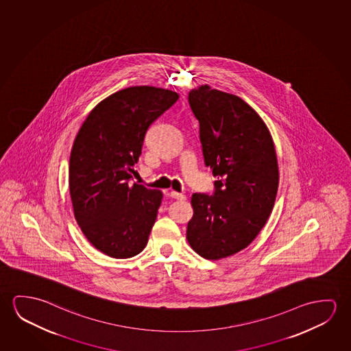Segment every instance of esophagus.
I'll list each match as a JSON object with an SVG mask.
<instances>
[{
	"instance_id": "1",
	"label": "esophagus",
	"mask_w": 351,
	"mask_h": 351,
	"mask_svg": "<svg viewBox=\"0 0 351 351\" xmlns=\"http://www.w3.org/2000/svg\"><path fill=\"white\" fill-rule=\"evenodd\" d=\"M170 197H173V199H186V195H184V193H178V192H176V191H171V192H170Z\"/></svg>"
}]
</instances>
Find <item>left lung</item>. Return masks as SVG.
<instances>
[{
    "mask_svg": "<svg viewBox=\"0 0 351 351\" xmlns=\"http://www.w3.org/2000/svg\"><path fill=\"white\" fill-rule=\"evenodd\" d=\"M199 121L205 167L217 178L214 195L195 193L189 245L208 260L247 248L275 205L280 173L270 131L242 98L202 85L189 93Z\"/></svg>",
    "mask_w": 351,
    "mask_h": 351,
    "instance_id": "1",
    "label": "left lung"
}]
</instances>
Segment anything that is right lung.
I'll use <instances>...</instances> for the list:
<instances>
[{"label":"right lung","mask_w":351,"mask_h":351,"mask_svg":"<svg viewBox=\"0 0 351 351\" xmlns=\"http://www.w3.org/2000/svg\"><path fill=\"white\" fill-rule=\"evenodd\" d=\"M178 99L176 92L128 87L98 103L81 125L69 159L74 216L95 248L115 259L140 254L162 193L131 184L147 131Z\"/></svg>","instance_id":"right-lung-1"}]
</instances>
